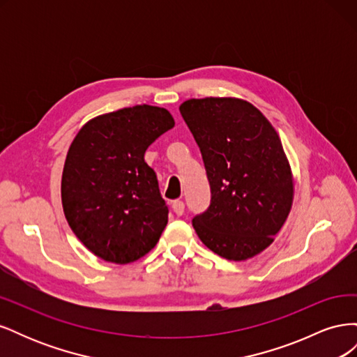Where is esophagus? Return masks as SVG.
Here are the masks:
<instances>
[{
	"label": "esophagus",
	"mask_w": 357,
	"mask_h": 357,
	"mask_svg": "<svg viewBox=\"0 0 357 357\" xmlns=\"http://www.w3.org/2000/svg\"><path fill=\"white\" fill-rule=\"evenodd\" d=\"M172 210H174V213L177 215H181L183 213H185V202L180 201V199L172 201Z\"/></svg>",
	"instance_id": "esophagus-1"
}]
</instances>
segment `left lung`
<instances>
[{
	"mask_svg": "<svg viewBox=\"0 0 357 357\" xmlns=\"http://www.w3.org/2000/svg\"><path fill=\"white\" fill-rule=\"evenodd\" d=\"M180 113L201 150L211 199L192 219L211 252L229 261L261 253L282 229L294 198L284 150L268 119L236 98L188 100Z\"/></svg>",
	"mask_w": 357,
	"mask_h": 357,
	"instance_id": "1",
	"label": "left lung"
}]
</instances>
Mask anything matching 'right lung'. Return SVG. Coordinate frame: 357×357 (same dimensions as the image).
<instances>
[{"mask_svg":"<svg viewBox=\"0 0 357 357\" xmlns=\"http://www.w3.org/2000/svg\"><path fill=\"white\" fill-rule=\"evenodd\" d=\"M174 126L168 110L126 107L86 123L67 153L61 197L75 236L107 262L149 253L168 222V205L144 153Z\"/></svg>","mask_w":357,"mask_h":357,"instance_id":"obj_1","label":"right lung"}]
</instances>
